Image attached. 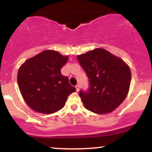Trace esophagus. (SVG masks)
<instances>
[{"mask_svg":"<svg viewBox=\"0 0 152 152\" xmlns=\"http://www.w3.org/2000/svg\"><path fill=\"white\" fill-rule=\"evenodd\" d=\"M76 91L78 92V91H79V85H78V84L76 85Z\"/></svg>","mask_w":152,"mask_h":152,"instance_id":"34e87169","label":"esophagus"}]
</instances>
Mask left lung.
<instances>
[{"instance_id": "obj_1", "label": "left lung", "mask_w": 152, "mask_h": 152, "mask_svg": "<svg viewBox=\"0 0 152 152\" xmlns=\"http://www.w3.org/2000/svg\"><path fill=\"white\" fill-rule=\"evenodd\" d=\"M89 79L87 91H80L84 107L96 114L114 111L126 99L131 83V71L127 64L103 48L77 56Z\"/></svg>"}]
</instances>
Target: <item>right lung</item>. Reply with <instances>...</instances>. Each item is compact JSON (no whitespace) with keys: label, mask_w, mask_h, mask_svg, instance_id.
Wrapping results in <instances>:
<instances>
[{"label":"right lung","mask_w":152,"mask_h":152,"mask_svg":"<svg viewBox=\"0 0 152 152\" xmlns=\"http://www.w3.org/2000/svg\"><path fill=\"white\" fill-rule=\"evenodd\" d=\"M69 60L53 50H46L26 60L19 68L17 81L23 98L33 110L41 114L56 112L76 91L61 69Z\"/></svg>","instance_id":"1"}]
</instances>
